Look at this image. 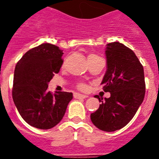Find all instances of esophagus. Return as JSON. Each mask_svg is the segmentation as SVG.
<instances>
[{
	"label": "esophagus",
	"mask_w": 159,
	"mask_h": 159,
	"mask_svg": "<svg viewBox=\"0 0 159 159\" xmlns=\"http://www.w3.org/2000/svg\"><path fill=\"white\" fill-rule=\"evenodd\" d=\"M87 95H82V94H80V93H75L74 94V98L75 99H85L87 98Z\"/></svg>",
	"instance_id": "34e87169"
}]
</instances>
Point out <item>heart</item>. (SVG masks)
<instances>
[{
	"instance_id": "b5f03b06",
	"label": "heart",
	"mask_w": 159,
	"mask_h": 159,
	"mask_svg": "<svg viewBox=\"0 0 159 159\" xmlns=\"http://www.w3.org/2000/svg\"><path fill=\"white\" fill-rule=\"evenodd\" d=\"M99 58H100V57H99V56H97L96 54H92H92H89L88 57V63L92 62V61H94V60H97V59ZM77 88L80 90H85L87 88V85L84 84V83H79V84H77Z\"/></svg>"
}]
</instances>
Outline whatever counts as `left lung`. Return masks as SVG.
I'll return each mask as SVG.
<instances>
[{"mask_svg":"<svg viewBox=\"0 0 159 159\" xmlns=\"http://www.w3.org/2000/svg\"><path fill=\"white\" fill-rule=\"evenodd\" d=\"M107 71L101 84L109 98H99V109L91 114V120L103 131H115L133 119L145 96L143 67L131 49L119 42L107 44Z\"/></svg>","mask_w":159,"mask_h":159,"instance_id":"left-lung-1","label":"left lung"}]
</instances>
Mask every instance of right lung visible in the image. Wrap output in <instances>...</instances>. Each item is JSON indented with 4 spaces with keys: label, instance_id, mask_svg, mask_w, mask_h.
<instances>
[{
    "label": "right lung",
    "instance_id": "1",
    "mask_svg": "<svg viewBox=\"0 0 159 159\" xmlns=\"http://www.w3.org/2000/svg\"><path fill=\"white\" fill-rule=\"evenodd\" d=\"M62 50L45 43L30 49L16 64L12 99L28 124L38 129H51L58 124L72 99V93L48 91V83L63 64Z\"/></svg>",
    "mask_w": 159,
    "mask_h": 159
}]
</instances>
